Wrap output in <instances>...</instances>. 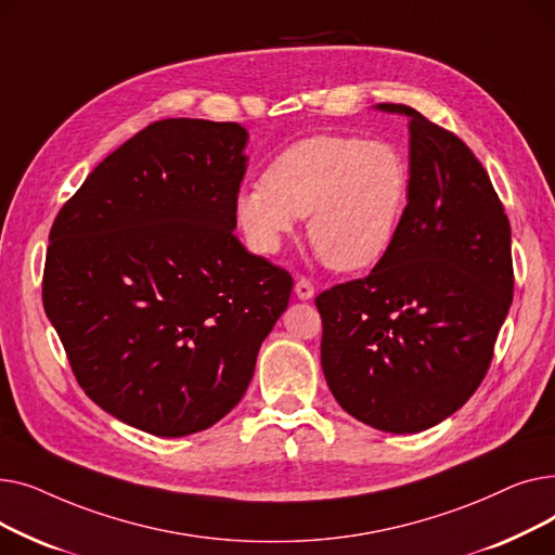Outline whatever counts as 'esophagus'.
<instances>
[{
  "label": "esophagus",
  "instance_id": "esophagus-1",
  "mask_svg": "<svg viewBox=\"0 0 555 555\" xmlns=\"http://www.w3.org/2000/svg\"><path fill=\"white\" fill-rule=\"evenodd\" d=\"M295 295L301 299V301H308L314 297V287L308 279H299L297 285H295Z\"/></svg>",
  "mask_w": 555,
  "mask_h": 555
}]
</instances>
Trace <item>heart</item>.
I'll list each match as a JSON object with an SVG mask.
<instances>
[{
	"mask_svg": "<svg viewBox=\"0 0 555 555\" xmlns=\"http://www.w3.org/2000/svg\"><path fill=\"white\" fill-rule=\"evenodd\" d=\"M410 193V168L393 143L317 134L289 145L236 195V220L249 243L274 254L308 218L317 256L339 272L375 266L393 238Z\"/></svg>",
	"mask_w": 555,
	"mask_h": 555,
	"instance_id": "obj_1",
	"label": "heart"
}]
</instances>
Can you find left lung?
Returning a JSON list of instances; mask_svg holds the SVG:
<instances>
[{
  "instance_id": "8db88e82",
  "label": "left lung",
  "mask_w": 555,
  "mask_h": 555,
  "mask_svg": "<svg viewBox=\"0 0 555 555\" xmlns=\"http://www.w3.org/2000/svg\"><path fill=\"white\" fill-rule=\"evenodd\" d=\"M375 109L410 119V193L371 274L314 299L322 369L344 412L416 434L461 410L490 366L513 301L511 224L456 134L406 105Z\"/></svg>"
}]
</instances>
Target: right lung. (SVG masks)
Returning a JSON list of instances; mask_svg holds the SVG:
<instances>
[{
	"mask_svg": "<svg viewBox=\"0 0 555 555\" xmlns=\"http://www.w3.org/2000/svg\"><path fill=\"white\" fill-rule=\"evenodd\" d=\"M238 124L164 119L107 155L57 214L42 301L82 391L166 439L245 396L293 276L236 238Z\"/></svg>",
	"mask_w": 555,
	"mask_h": 555,
	"instance_id": "add662e5",
	"label": "right lung"
}]
</instances>
